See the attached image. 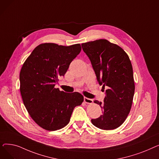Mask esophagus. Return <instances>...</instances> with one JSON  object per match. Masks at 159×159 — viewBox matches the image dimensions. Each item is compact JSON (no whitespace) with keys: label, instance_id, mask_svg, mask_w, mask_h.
Here are the masks:
<instances>
[{"label":"esophagus","instance_id":"1","mask_svg":"<svg viewBox=\"0 0 159 159\" xmlns=\"http://www.w3.org/2000/svg\"><path fill=\"white\" fill-rule=\"evenodd\" d=\"M84 101L86 104H92L93 102V101L92 99L87 98V97H84Z\"/></svg>","mask_w":159,"mask_h":159}]
</instances>
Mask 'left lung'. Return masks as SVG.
I'll use <instances>...</instances> for the list:
<instances>
[{"instance_id": "8db88e82", "label": "left lung", "mask_w": 159, "mask_h": 159, "mask_svg": "<svg viewBox=\"0 0 159 159\" xmlns=\"http://www.w3.org/2000/svg\"><path fill=\"white\" fill-rule=\"evenodd\" d=\"M81 45L89 58L99 84L106 89L104 103L94 101L101 107L102 115L91 119V122L101 129L117 128L127 118L135 93L129 58L122 48L106 39Z\"/></svg>"}]
</instances>
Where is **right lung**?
Instances as JSON below:
<instances>
[{
    "label": "right lung",
    "mask_w": 159,
    "mask_h": 159,
    "mask_svg": "<svg viewBox=\"0 0 159 159\" xmlns=\"http://www.w3.org/2000/svg\"><path fill=\"white\" fill-rule=\"evenodd\" d=\"M80 51V44L44 43L33 49L23 64L19 77L23 103L32 119L44 129L65 127L74 108L84 101L78 92L66 93L55 88Z\"/></svg>",
    "instance_id": "obj_1"
}]
</instances>
